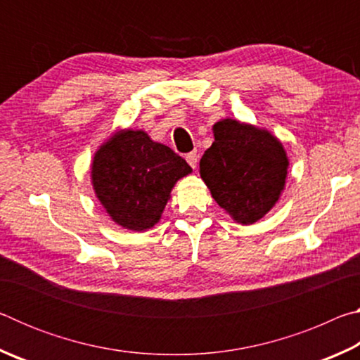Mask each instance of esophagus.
<instances>
[{"mask_svg": "<svg viewBox=\"0 0 360 360\" xmlns=\"http://www.w3.org/2000/svg\"><path fill=\"white\" fill-rule=\"evenodd\" d=\"M186 160H187V163H188V165H191L192 168H197V163H198V154H197V150L188 152V154L186 155Z\"/></svg>", "mask_w": 360, "mask_h": 360, "instance_id": "obj_1", "label": "esophagus"}]
</instances>
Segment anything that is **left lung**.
<instances>
[{"label": "left lung", "mask_w": 360, "mask_h": 360, "mask_svg": "<svg viewBox=\"0 0 360 360\" xmlns=\"http://www.w3.org/2000/svg\"><path fill=\"white\" fill-rule=\"evenodd\" d=\"M214 143L200 160V174L217 205L236 222L254 224L278 202L288 157L265 130L225 119L214 125Z\"/></svg>", "instance_id": "1"}]
</instances>
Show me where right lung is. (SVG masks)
<instances>
[{"mask_svg":"<svg viewBox=\"0 0 360 360\" xmlns=\"http://www.w3.org/2000/svg\"><path fill=\"white\" fill-rule=\"evenodd\" d=\"M192 172L168 146L144 131L125 130L101 146L92 165L96 197L122 227L150 229L169 200L174 182Z\"/></svg>","mask_w":360,"mask_h":360,"instance_id":"add662e5","label":"right lung"}]
</instances>
